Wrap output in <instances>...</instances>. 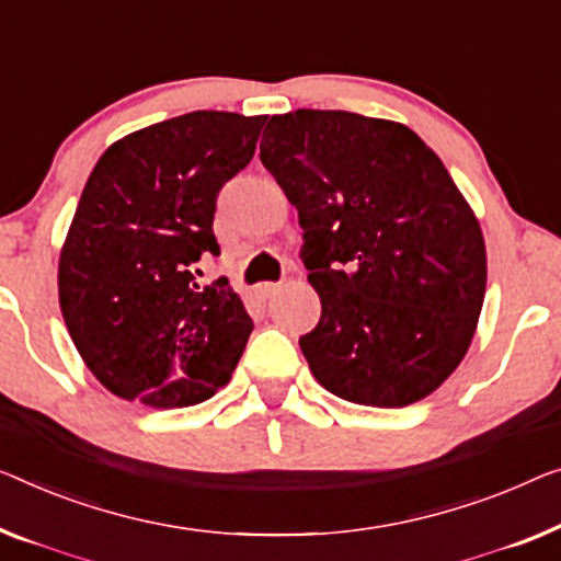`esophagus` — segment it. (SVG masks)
Masks as SVG:
<instances>
[{
  "label": "esophagus",
  "instance_id": "obj_1",
  "mask_svg": "<svg viewBox=\"0 0 561 561\" xmlns=\"http://www.w3.org/2000/svg\"><path fill=\"white\" fill-rule=\"evenodd\" d=\"M279 289H282V284H277V282H262L254 291H256L259 299H270V297L277 295Z\"/></svg>",
  "mask_w": 561,
  "mask_h": 561
}]
</instances>
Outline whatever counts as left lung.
<instances>
[{
  "label": "left lung",
  "mask_w": 561,
  "mask_h": 561,
  "mask_svg": "<svg viewBox=\"0 0 561 561\" xmlns=\"http://www.w3.org/2000/svg\"><path fill=\"white\" fill-rule=\"evenodd\" d=\"M259 158L297 208L322 317L299 347L357 405L417 403L461 365L486 295V244L440 158L403 123L272 115Z\"/></svg>",
  "instance_id": "obj_1"
}]
</instances>
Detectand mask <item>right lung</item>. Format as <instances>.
Listing matches in <instances>:
<instances>
[{"label": "right lung", "mask_w": 561, "mask_h": 561, "mask_svg": "<svg viewBox=\"0 0 561 561\" xmlns=\"http://www.w3.org/2000/svg\"><path fill=\"white\" fill-rule=\"evenodd\" d=\"M266 115L196 111L105 150L67 231L57 289L90 373L148 408L204 403L231 380L252 317L229 282L188 266L219 254L216 196L252 161Z\"/></svg>", "instance_id": "right-lung-1"}]
</instances>
